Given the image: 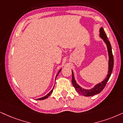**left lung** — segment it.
<instances>
[{"label": "left lung", "mask_w": 123, "mask_h": 123, "mask_svg": "<svg viewBox=\"0 0 123 123\" xmlns=\"http://www.w3.org/2000/svg\"><path fill=\"white\" fill-rule=\"evenodd\" d=\"M99 37L103 40L107 46V52H108V74H107V76L105 77L102 82H100V83H97L94 86V87L90 89H86V88H82L78 85L76 82L74 75V72L72 70V84L73 86L74 87L76 91H77L79 94H81L82 95L85 96H93L94 95L99 94L101 91L104 89L105 87V85H106L107 82H108V80L111 77V75L112 72V70L113 68V57L112 55V48L111 43H110L109 40L108 39L106 34H105V31L103 27H101L99 29Z\"/></svg>", "instance_id": "obj_1"}]
</instances>
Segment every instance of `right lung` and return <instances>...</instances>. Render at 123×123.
I'll list each match as a JSON object with an SVG mask.
<instances>
[{"mask_svg":"<svg viewBox=\"0 0 123 123\" xmlns=\"http://www.w3.org/2000/svg\"><path fill=\"white\" fill-rule=\"evenodd\" d=\"M61 70H62V69H61L60 70H59V71L58 72V73H57V75H56V77H55V79H56V78H57V75H58V74L59 73H60V72L61 71ZM54 87H53V89L51 90V91H50V92H49V93H48V94H47V95H46L45 96H43V97H42V98H38V99H37V100H44V99H47L48 97H49V96L50 95H51V94H52V93L53 92V88H54Z\"/></svg>","mask_w":123,"mask_h":123,"instance_id":"obj_1","label":"right lung"}]
</instances>
